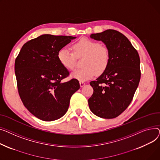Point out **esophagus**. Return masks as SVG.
Listing matches in <instances>:
<instances>
[{
	"label": "esophagus",
	"mask_w": 160,
	"mask_h": 160,
	"mask_svg": "<svg viewBox=\"0 0 160 160\" xmlns=\"http://www.w3.org/2000/svg\"><path fill=\"white\" fill-rule=\"evenodd\" d=\"M79 84H80V87H83L86 84L85 82H82V81H80V82H79Z\"/></svg>",
	"instance_id": "obj_1"
}]
</instances>
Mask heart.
Instances as JSON below:
<instances>
[{
  "label": "heart",
  "mask_w": 160,
  "mask_h": 160,
  "mask_svg": "<svg viewBox=\"0 0 160 160\" xmlns=\"http://www.w3.org/2000/svg\"><path fill=\"white\" fill-rule=\"evenodd\" d=\"M73 53L67 48H62L58 52L60 64L68 70H73L76 67V57L84 56L82 61L83 68L75 70L71 73L73 79L85 81L95 76L96 73H101L108 65L110 55L106 47L99 42L83 37L73 45Z\"/></svg>",
  "instance_id": "obj_1"
}]
</instances>
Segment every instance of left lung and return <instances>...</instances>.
<instances>
[{
  "label": "left lung",
  "instance_id": "obj_1",
  "mask_svg": "<svg viewBox=\"0 0 160 160\" xmlns=\"http://www.w3.org/2000/svg\"><path fill=\"white\" fill-rule=\"evenodd\" d=\"M90 38L105 44L110 61L101 76L90 82L93 93L88 99L89 108L99 118H114L128 107L138 87L139 56L127 37L116 30L92 33Z\"/></svg>",
  "mask_w": 160,
  "mask_h": 160
}]
</instances>
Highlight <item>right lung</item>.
Returning a JSON list of instances; mask_svg holds the SVG:
<instances>
[{
    "label": "right lung",
    "mask_w": 160,
    "mask_h": 160,
    "mask_svg": "<svg viewBox=\"0 0 160 160\" xmlns=\"http://www.w3.org/2000/svg\"><path fill=\"white\" fill-rule=\"evenodd\" d=\"M76 37L44 34L26 42L15 62L17 88L24 107L44 121L57 120L68 109L70 100L80 88L79 81L62 80L69 75L58 52Z\"/></svg>",
    "instance_id": "obj_1"
}]
</instances>
